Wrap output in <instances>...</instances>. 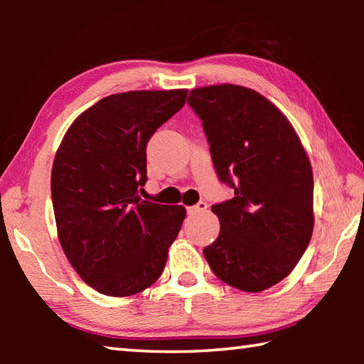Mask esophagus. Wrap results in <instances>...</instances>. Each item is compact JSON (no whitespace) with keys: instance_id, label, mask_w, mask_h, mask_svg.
<instances>
[{"instance_id":"1","label":"esophagus","mask_w":364,"mask_h":364,"mask_svg":"<svg viewBox=\"0 0 364 364\" xmlns=\"http://www.w3.org/2000/svg\"><path fill=\"white\" fill-rule=\"evenodd\" d=\"M207 208H208V205L205 204V202H197L196 205H193V207H188V213L194 215V213H199V212H205Z\"/></svg>"}]
</instances>
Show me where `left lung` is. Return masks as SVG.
<instances>
[{"label":"left lung","mask_w":364,"mask_h":364,"mask_svg":"<svg viewBox=\"0 0 364 364\" xmlns=\"http://www.w3.org/2000/svg\"><path fill=\"white\" fill-rule=\"evenodd\" d=\"M218 178L234 197L212 205L217 241L204 249L212 271L244 292H262L295 268L310 244L313 171L286 115L257 91L212 85L189 93Z\"/></svg>","instance_id":"left-lung-1"}]
</instances>
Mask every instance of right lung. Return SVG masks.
I'll return each mask as SVG.
<instances>
[{"label":"right lung","mask_w":364,"mask_h":364,"mask_svg":"<svg viewBox=\"0 0 364 364\" xmlns=\"http://www.w3.org/2000/svg\"><path fill=\"white\" fill-rule=\"evenodd\" d=\"M188 90L110 95L80 114L51 171L59 242L86 284L128 297L159 279L186 208L143 200L146 146Z\"/></svg>","instance_id":"1"}]
</instances>
